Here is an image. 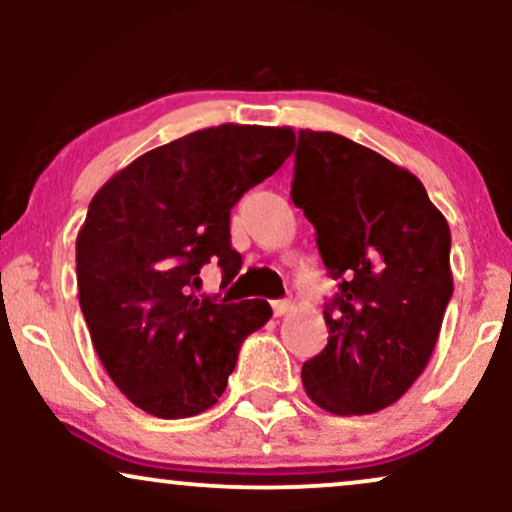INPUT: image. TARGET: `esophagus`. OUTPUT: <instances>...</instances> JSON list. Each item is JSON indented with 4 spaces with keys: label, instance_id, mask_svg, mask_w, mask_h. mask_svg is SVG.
Returning a JSON list of instances; mask_svg holds the SVG:
<instances>
[{
    "label": "esophagus",
    "instance_id": "1",
    "mask_svg": "<svg viewBox=\"0 0 512 512\" xmlns=\"http://www.w3.org/2000/svg\"><path fill=\"white\" fill-rule=\"evenodd\" d=\"M272 310H274L276 317L286 315V313H289V310H291V301H274V303H272Z\"/></svg>",
    "mask_w": 512,
    "mask_h": 512
}]
</instances>
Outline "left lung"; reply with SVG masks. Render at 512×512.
Wrapping results in <instances>:
<instances>
[{
  "mask_svg": "<svg viewBox=\"0 0 512 512\" xmlns=\"http://www.w3.org/2000/svg\"><path fill=\"white\" fill-rule=\"evenodd\" d=\"M291 199L339 293L303 387L339 416L395 404L424 373L452 296L450 228L409 170L334 132L301 129Z\"/></svg>",
  "mask_w": 512,
  "mask_h": 512,
  "instance_id": "left-lung-1",
  "label": "left lung"
}]
</instances>
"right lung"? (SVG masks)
I'll use <instances>...</instances> for the list:
<instances>
[{"label":"right lung","instance_id":"1","mask_svg":"<svg viewBox=\"0 0 512 512\" xmlns=\"http://www.w3.org/2000/svg\"><path fill=\"white\" fill-rule=\"evenodd\" d=\"M291 127L219 125L146 151L88 204L76 281L93 349L129 402L185 419L219 402L240 344L272 317L267 301L197 298L199 269H240L231 209L293 151Z\"/></svg>","mask_w":512,"mask_h":512}]
</instances>
